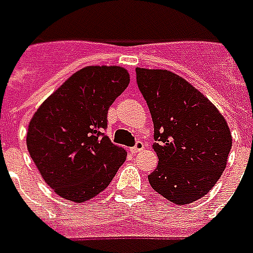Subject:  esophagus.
Instances as JSON below:
<instances>
[{
    "label": "esophagus",
    "mask_w": 253,
    "mask_h": 253,
    "mask_svg": "<svg viewBox=\"0 0 253 253\" xmlns=\"http://www.w3.org/2000/svg\"><path fill=\"white\" fill-rule=\"evenodd\" d=\"M145 149V143L142 141H138L135 143V146L134 147H131V153H134V154H136V153H139V151H142Z\"/></svg>",
    "instance_id": "34e87169"
}]
</instances>
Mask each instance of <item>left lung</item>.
I'll return each mask as SVG.
<instances>
[{
	"mask_svg": "<svg viewBox=\"0 0 253 253\" xmlns=\"http://www.w3.org/2000/svg\"><path fill=\"white\" fill-rule=\"evenodd\" d=\"M135 72L153 118V147L160 160L149 174L151 188L177 205L197 201L225 169L229 127L212 103L178 75L166 69Z\"/></svg>",
	"mask_w": 253,
	"mask_h": 253,
	"instance_id": "obj_1",
	"label": "left lung"
}]
</instances>
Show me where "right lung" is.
Instances as JSON below:
<instances>
[{
  "label": "right lung",
  "instance_id": "1",
  "mask_svg": "<svg viewBox=\"0 0 253 253\" xmlns=\"http://www.w3.org/2000/svg\"><path fill=\"white\" fill-rule=\"evenodd\" d=\"M130 83L125 68L80 69L41 104L27 134L28 151L60 197L83 203L107 188L127 153L104 135L108 108Z\"/></svg>",
  "mask_w": 253,
  "mask_h": 253
}]
</instances>
